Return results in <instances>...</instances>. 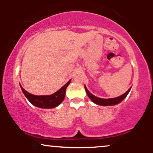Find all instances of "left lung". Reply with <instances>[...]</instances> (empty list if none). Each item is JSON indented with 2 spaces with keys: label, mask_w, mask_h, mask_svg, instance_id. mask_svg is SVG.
Returning a JSON list of instances; mask_svg holds the SVG:
<instances>
[{
  "label": "left lung",
  "mask_w": 153,
  "mask_h": 153,
  "mask_svg": "<svg viewBox=\"0 0 153 153\" xmlns=\"http://www.w3.org/2000/svg\"><path fill=\"white\" fill-rule=\"evenodd\" d=\"M85 91H86V94L89 98H90L91 100L92 101H94L95 103L98 105H101V106H112V105H116L117 103H120L122 100H124V98L127 96L128 94H129V91H130L131 88H129L125 94H124L122 96H119V97L117 98H113V99H100V98L96 97V96H94L93 94H91L86 87L85 86Z\"/></svg>",
  "instance_id": "left-lung-1"
}]
</instances>
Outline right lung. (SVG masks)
Returning a JSON list of instances; mask_svg holds the SVG:
<instances>
[{"mask_svg": "<svg viewBox=\"0 0 153 153\" xmlns=\"http://www.w3.org/2000/svg\"><path fill=\"white\" fill-rule=\"evenodd\" d=\"M71 80H69L65 85L61 88L59 91L55 92L54 94L49 96H35L31 94L30 93L24 90L22 88V90L25 95L26 99L29 100L30 102L34 106L43 108H52L57 106L62 102L65 96V91L67 87L70 84Z\"/></svg>", "mask_w": 153, "mask_h": 153, "instance_id": "add662e5", "label": "right lung"}]
</instances>
